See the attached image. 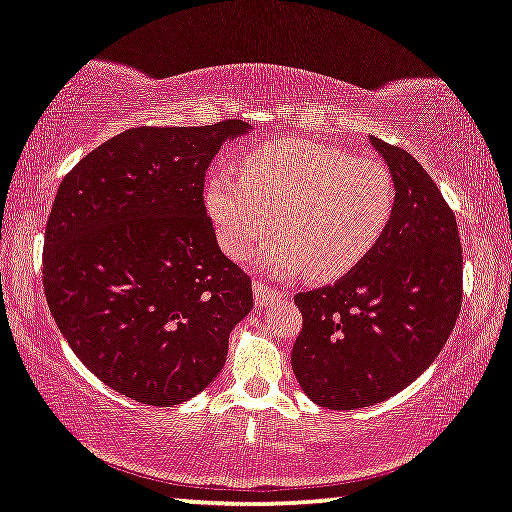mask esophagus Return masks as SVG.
I'll list each match as a JSON object with an SVG mask.
<instances>
[{"label":"esophagus","instance_id":"obj_1","mask_svg":"<svg viewBox=\"0 0 512 512\" xmlns=\"http://www.w3.org/2000/svg\"><path fill=\"white\" fill-rule=\"evenodd\" d=\"M253 294H255V305L257 307H266V305H271L273 300H280V291H275V289H271L269 285H264V282H253Z\"/></svg>","mask_w":512,"mask_h":512}]
</instances>
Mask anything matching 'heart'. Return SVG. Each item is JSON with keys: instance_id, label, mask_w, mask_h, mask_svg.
I'll return each mask as SVG.
<instances>
[{"instance_id": "1", "label": "heart", "mask_w": 512, "mask_h": 512, "mask_svg": "<svg viewBox=\"0 0 512 512\" xmlns=\"http://www.w3.org/2000/svg\"><path fill=\"white\" fill-rule=\"evenodd\" d=\"M243 177L221 168L207 184V214L232 259L259 255L266 271L337 278L367 257L394 207V182L376 159L335 145L280 139L243 159ZM276 218L273 219L272 216Z\"/></svg>"}]
</instances>
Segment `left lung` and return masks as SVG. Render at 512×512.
Returning <instances> with one entry per match:
<instances>
[{
  "label": "left lung",
  "instance_id": "left-lung-1",
  "mask_svg": "<svg viewBox=\"0 0 512 512\" xmlns=\"http://www.w3.org/2000/svg\"><path fill=\"white\" fill-rule=\"evenodd\" d=\"M394 182V207L371 253L332 287L298 294L303 330L291 351L316 405L380 403L431 367L456 326L462 250L456 216L410 152L369 136Z\"/></svg>",
  "mask_w": 512,
  "mask_h": 512
}]
</instances>
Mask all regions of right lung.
Here are the masks:
<instances>
[{"label":"right lung","instance_id":"add662e5","mask_svg":"<svg viewBox=\"0 0 512 512\" xmlns=\"http://www.w3.org/2000/svg\"><path fill=\"white\" fill-rule=\"evenodd\" d=\"M250 129L134 127L63 177L45 227L47 305L77 358L129 399L168 408L200 394L253 310L202 198L214 154Z\"/></svg>","mask_w":512,"mask_h":512}]
</instances>
